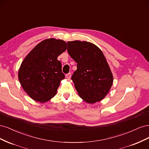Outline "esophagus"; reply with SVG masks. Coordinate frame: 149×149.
Listing matches in <instances>:
<instances>
[{
    "label": "esophagus",
    "mask_w": 149,
    "mask_h": 149,
    "mask_svg": "<svg viewBox=\"0 0 149 149\" xmlns=\"http://www.w3.org/2000/svg\"><path fill=\"white\" fill-rule=\"evenodd\" d=\"M71 76V74L70 73H68V74H66V77L68 79H70Z\"/></svg>",
    "instance_id": "esophagus-1"
}]
</instances>
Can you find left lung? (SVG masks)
<instances>
[{
    "label": "left lung",
    "instance_id": "left-lung-1",
    "mask_svg": "<svg viewBox=\"0 0 149 149\" xmlns=\"http://www.w3.org/2000/svg\"><path fill=\"white\" fill-rule=\"evenodd\" d=\"M67 51L77 63L71 76L79 96L86 102L101 101L113 83V76L106 58L95 45L87 42H68Z\"/></svg>",
    "mask_w": 149,
    "mask_h": 149
}]
</instances>
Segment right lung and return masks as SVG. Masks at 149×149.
Returning a JSON list of instances; mask_svg holds the SVG:
<instances>
[{"label": "right lung", "instance_id": "right-lung-1", "mask_svg": "<svg viewBox=\"0 0 149 149\" xmlns=\"http://www.w3.org/2000/svg\"><path fill=\"white\" fill-rule=\"evenodd\" d=\"M67 48L61 40H45L36 46L22 61L19 71L22 87L33 100L46 102L56 94L65 78L58 56Z\"/></svg>", "mask_w": 149, "mask_h": 149}]
</instances>
